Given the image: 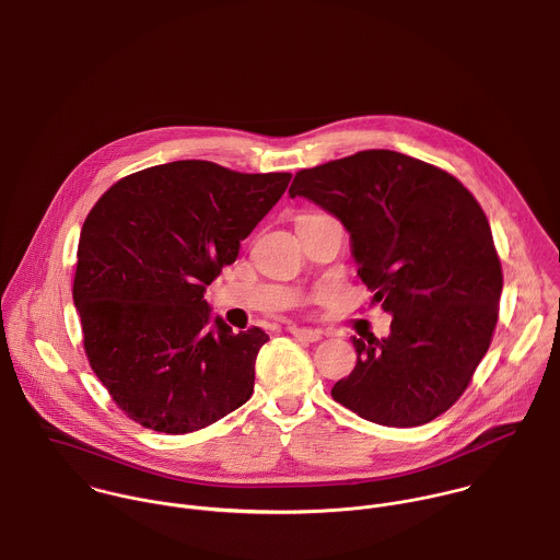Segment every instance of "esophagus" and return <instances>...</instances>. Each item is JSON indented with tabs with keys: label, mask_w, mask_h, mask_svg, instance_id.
Here are the masks:
<instances>
[{
	"label": "esophagus",
	"mask_w": 560,
	"mask_h": 560,
	"mask_svg": "<svg viewBox=\"0 0 560 560\" xmlns=\"http://www.w3.org/2000/svg\"><path fill=\"white\" fill-rule=\"evenodd\" d=\"M289 330H291V335H293L295 339H300V341L313 343V341H319V339H322V332H319V330H313V328H298V326H291Z\"/></svg>",
	"instance_id": "1"
}]
</instances>
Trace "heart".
<instances>
[{"instance_id": "heart-1", "label": "heart", "mask_w": 560, "mask_h": 560, "mask_svg": "<svg viewBox=\"0 0 560 560\" xmlns=\"http://www.w3.org/2000/svg\"><path fill=\"white\" fill-rule=\"evenodd\" d=\"M304 217H315V214H302V217H300V219H304Z\"/></svg>"}]
</instances>
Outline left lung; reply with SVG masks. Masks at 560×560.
Returning <instances> with one entry per match:
<instances>
[{
    "mask_svg": "<svg viewBox=\"0 0 560 560\" xmlns=\"http://www.w3.org/2000/svg\"><path fill=\"white\" fill-rule=\"evenodd\" d=\"M289 195L343 223L372 304L394 317L385 339L352 337L357 365L332 398L385 427L444 413L499 317L501 260L477 199L446 171L385 149L304 168Z\"/></svg>",
    "mask_w": 560,
    "mask_h": 560,
    "instance_id": "left-lung-1",
    "label": "left lung"
}]
</instances>
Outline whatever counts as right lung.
Wrapping results in <instances>:
<instances>
[{
    "label": "right lung",
    "instance_id": "right-lung-1",
    "mask_svg": "<svg viewBox=\"0 0 560 560\" xmlns=\"http://www.w3.org/2000/svg\"><path fill=\"white\" fill-rule=\"evenodd\" d=\"M289 182L182 160L122 177L88 214L72 289L83 346L131 420L177 435L249 400L269 335L210 325L203 293Z\"/></svg>",
    "mask_w": 560,
    "mask_h": 560
}]
</instances>
